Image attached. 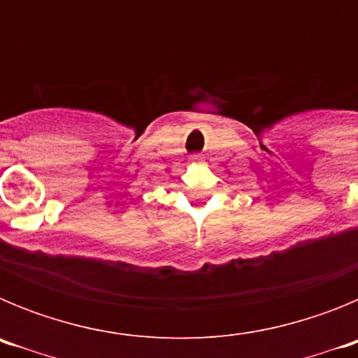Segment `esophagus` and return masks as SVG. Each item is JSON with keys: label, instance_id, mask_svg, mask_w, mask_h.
Segmentation results:
<instances>
[{"label": "esophagus", "instance_id": "34e87169", "mask_svg": "<svg viewBox=\"0 0 358 358\" xmlns=\"http://www.w3.org/2000/svg\"><path fill=\"white\" fill-rule=\"evenodd\" d=\"M192 161H201V156H192Z\"/></svg>", "mask_w": 358, "mask_h": 358}]
</instances>
